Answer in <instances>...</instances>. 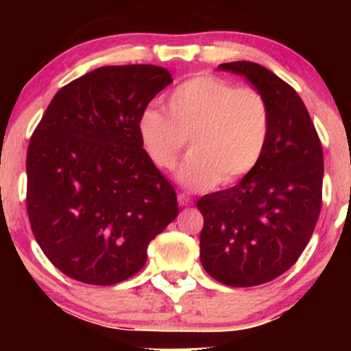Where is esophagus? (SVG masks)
I'll return each mask as SVG.
<instances>
[{
    "mask_svg": "<svg viewBox=\"0 0 351 351\" xmlns=\"http://www.w3.org/2000/svg\"><path fill=\"white\" fill-rule=\"evenodd\" d=\"M178 203H180V206H189V204H193V199H191V196L186 195V193H180Z\"/></svg>",
    "mask_w": 351,
    "mask_h": 351,
    "instance_id": "esophagus-1",
    "label": "esophagus"
}]
</instances>
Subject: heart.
I'll list each match as a JSON object with an SVG mask.
<instances>
[{
    "label": "heart",
    "mask_w": 351,
    "mask_h": 351,
    "mask_svg": "<svg viewBox=\"0 0 351 351\" xmlns=\"http://www.w3.org/2000/svg\"><path fill=\"white\" fill-rule=\"evenodd\" d=\"M167 112L147 108L138 132L145 152L162 170H171L191 140L193 152L178 173L189 189L234 183L257 168L271 136V108L263 92L216 75L181 82Z\"/></svg>",
    "instance_id": "obj_1"
}]
</instances>
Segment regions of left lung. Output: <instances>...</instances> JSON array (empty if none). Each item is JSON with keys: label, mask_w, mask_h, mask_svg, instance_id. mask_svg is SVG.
Segmentation results:
<instances>
[{"label": "left lung", "mask_w": 351, "mask_h": 351, "mask_svg": "<svg viewBox=\"0 0 351 351\" xmlns=\"http://www.w3.org/2000/svg\"><path fill=\"white\" fill-rule=\"evenodd\" d=\"M244 75L271 108V136L254 171L234 186L204 195L199 257L213 279L254 287L292 267L315 229L322 208L324 150L307 107L264 66L236 60L219 66Z\"/></svg>", "instance_id": "1"}]
</instances>
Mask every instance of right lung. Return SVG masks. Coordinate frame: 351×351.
Listing matches in <instances>:
<instances>
[{
    "instance_id": "add662e5",
    "label": "right lung",
    "mask_w": 351,
    "mask_h": 351,
    "mask_svg": "<svg viewBox=\"0 0 351 351\" xmlns=\"http://www.w3.org/2000/svg\"><path fill=\"white\" fill-rule=\"evenodd\" d=\"M171 82L152 64L99 67L60 88L33 132L27 216L39 247L71 279H130L178 216L175 188L138 132L145 108Z\"/></svg>"
}]
</instances>
